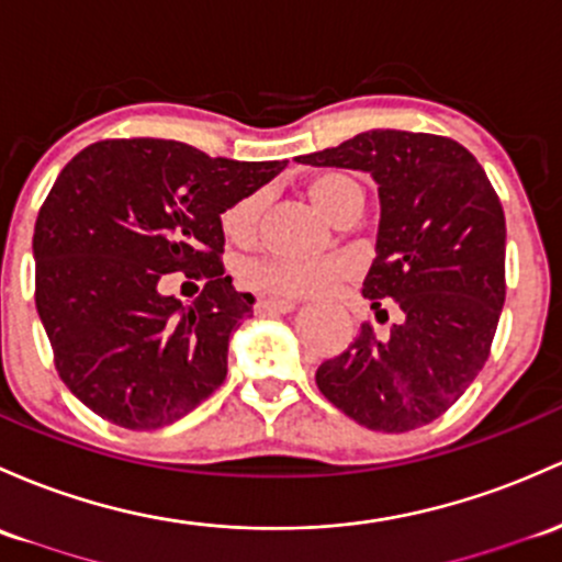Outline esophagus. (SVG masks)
Here are the masks:
<instances>
[{
	"mask_svg": "<svg viewBox=\"0 0 562 562\" xmlns=\"http://www.w3.org/2000/svg\"><path fill=\"white\" fill-rule=\"evenodd\" d=\"M294 311V303H286V300H257L255 313L259 316H270V313H289Z\"/></svg>",
	"mask_w": 562,
	"mask_h": 562,
	"instance_id": "1",
	"label": "esophagus"
}]
</instances>
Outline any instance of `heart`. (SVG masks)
<instances>
[{
	"label": "heart",
	"mask_w": 562,
	"mask_h": 562,
	"mask_svg": "<svg viewBox=\"0 0 562 562\" xmlns=\"http://www.w3.org/2000/svg\"><path fill=\"white\" fill-rule=\"evenodd\" d=\"M311 203L324 216H335L348 198L359 195L361 187L346 173H318L305 187ZM259 195H246L233 206L222 211L220 225L225 238L235 246H249L257 235ZM348 276V268L337 259H318V262H294V259H249L240 265L238 279L249 292L262 294L268 300H313L327 294L335 283Z\"/></svg>",
	"instance_id": "b5f03b06"
}]
</instances>
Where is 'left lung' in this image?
Masks as SVG:
<instances>
[{"instance_id": "1", "label": "left lung", "mask_w": 562, "mask_h": 562, "mask_svg": "<svg viewBox=\"0 0 562 562\" xmlns=\"http://www.w3.org/2000/svg\"><path fill=\"white\" fill-rule=\"evenodd\" d=\"M305 166L367 171L378 182L375 259L361 294L389 335L359 337L316 370L337 409L372 431L437 420L491 356L506 297L504 209L485 168L448 136L378 128L300 155Z\"/></svg>"}]
</instances>
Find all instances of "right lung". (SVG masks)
<instances>
[{"label":"right lung","mask_w":562,"mask_h":562,"mask_svg":"<svg viewBox=\"0 0 562 562\" xmlns=\"http://www.w3.org/2000/svg\"><path fill=\"white\" fill-rule=\"evenodd\" d=\"M283 168L168 138H106L66 162L34 225V300L58 375L86 407L153 431L220 389L255 305L222 268L220 216ZM166 272L207 286L184 308L159 294Z\"/></svg>","instance_id":"right-lung-1"}]
</instances>
